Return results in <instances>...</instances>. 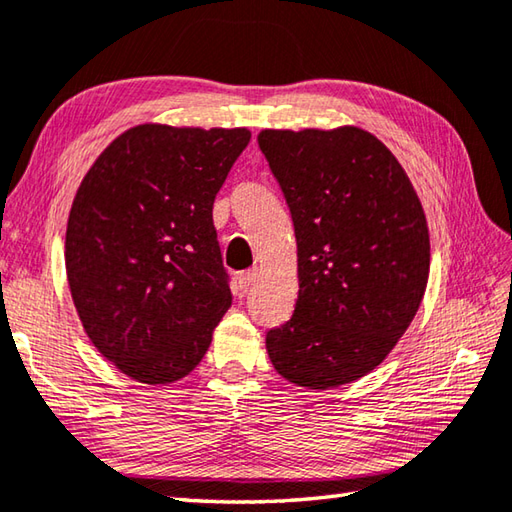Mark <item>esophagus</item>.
Here are the masks:
<instances>
[{"instance_id":"1","label":"esophagus","mask_w":512,"mask_h":512,"mask_svg":"<svg viewBox=\"0 0 512 512\" xmlns=\"http://www.w3.org/2000/svg\"><path fill=\"white\" fill-rule=\"evenodd\" d=\"M239 286H242V288H248L250 284H253L255 282V279H257V268H250V270H244V273H239Z\"/></svg>"}]
</instances>
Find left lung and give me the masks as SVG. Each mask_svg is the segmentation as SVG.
Returning <instances> with one entry per match:
<instances>
[{
    "label": "left lung",
    "instance_id": "8db88e82",
    "mask_svg": "<svg viewBox=\"0 0 512 512\" xmlns=\"http://www.w3.org/2000/svg\"><path fill=\"white\" fill-rule=\"evenodd\" d=\"M293 217L299 295L266 350L290 384L326 390L384 362L430 270L422 202L397 157L357 126L257 135Z\"/></svg>",
    "mask_w": 512,
    "mask_h": 512
}]
</instances>
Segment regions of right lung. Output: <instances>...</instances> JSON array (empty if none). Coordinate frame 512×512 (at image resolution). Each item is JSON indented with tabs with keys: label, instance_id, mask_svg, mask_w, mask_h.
Wrapping results in <instances>:
<instances>
[{
	"label": "right lung",
	"instance_id": "1",
	"mask_svg": "<svg viewBox=\"0 0 512 512\" xmlns=\"http://www.w3.org/2000/svg\"><path fill=\"white\" fill-rule=\"evenodd\" d=\"M248 128L139 124L79 184L66 226V277L93 346L135 382L193 370L233 302L213 204Z\"/></svg>",
	"mask_w": 512,
	"mask_h": 512
}]
</instances>
